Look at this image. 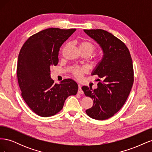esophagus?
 <instances>
[{"label":"esophagus","instance_id":"1","mask_svg":"<svg viewBox=\"0 0 152 152\" xmlns=\"http://www.w3.org/2000/svg\"><path fill=\"white\" fill-rule=\"evenodd\" d=\"M78 93L79 94H83V91L82 89V86L79 84V89H78Z\"/></svg>","mask_w":152,"mask_h":152}]
</instances>
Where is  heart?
Returning a JSON list of instances; mask_svg holds the SVG:
<instances>
[{"label": "heart", "instance_id": "b5f03b06", "mask_svg": "<svg viewBox=\"0 0 152 152\" xmlns=\"http://www.w3.org/2000/svg\"><path fill=\"white\" fill-rule=\"evenodd\" d=\"M79 49L80 52H85L88 53L90 55L96 49V47L93 43L89 42V41L83 40L80 41L79 42ZM102 57L100 56L96 59L95 63L96 64H98L102 62ZM85 72L86 69L84 68H75L74 70H73V73L75 77L78 78V79H80L82 74H83Z\"/></svg>", "mask_w": 152, "mask_h": 152}]
</instances>
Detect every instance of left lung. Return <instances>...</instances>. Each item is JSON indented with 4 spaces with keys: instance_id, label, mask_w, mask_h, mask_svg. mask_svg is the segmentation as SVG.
Returning <instances> with one entry per match:
<instances>
[{
    "instance_id": "obj_1",
    "label": "left lung",
    "mask_w": 152,
    "mask_h": 152,
    "mask_svg": "<svg viewBox=\"0 0 152 152\" xmlns=\"http://www.w3.org/2000/svg\"><path fill=\"white\" fill-rule=\"evenodd\" d=\"M103 51L102 61L91 73L98 75V88L87 86L82 89L93 99V106L86 110L91 118L103 121L114 115L127 100L134 81L132 61L126 45L112 34L102 29L84 30Z\"/></svg>"
}]
</instances>
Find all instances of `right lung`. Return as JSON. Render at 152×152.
Here are the masks:
<instances>
[{"label": "right lung", "mask_w": 152, "mask_h": 152, "mask_svg": "<svg viewBox=\"0 0 152 152\" xmlns=\"http://www.w3.org/2000/svg\"><path fill=\"white\" fill-rule=\"evenodd\" d=\"M75 30L58 28L42 30L28 38L20 50L17 76L21 96L39 116L56 114L68 96L77 93L75 81L64 79L57 84L50 77V67L58 65L59 48Z\"/></svg>", "instance_id": "right-lung-1"}]
</instances>
